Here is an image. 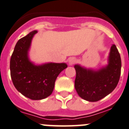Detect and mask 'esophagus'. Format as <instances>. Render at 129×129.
<instances>
[{
  "label": "esophagus",
  "instance_id": "obj_1",
  "mask_svg": "<svg viewBox=\"0 0 129 129\" xmlns=\"http://www.w3.org/2000/svg\"><path fill=\"white\" fill-rule=\"evenodd\" d=\"M76 61V60L75 58L74 57L70 58L68 60L69 64V66H72V65H73L74 63H75Z\"/></svg>",
  "mask_w": 129,
  "mask_h": 129
}]
</instances>
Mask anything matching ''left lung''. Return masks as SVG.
I'll use <instances>...</instances> for the list:
<instances>
[{
  "mask_svg": "<svg viewBox=\"0 0 129 129\" xmlns=\"http://www.w3.org/2000/svg\"><path fill=\"white\" fill-rule=\"evenodd\" d=\"M74 67L76 73L74 86L78 94L85 101L97 102L111 93L117 86L121 74V58L116 46L113 44L105 66L96 69L80 64Z\"/></svg>",
  "mask_w": 129,
  "mask_h": 129,
  "instance_id": "8db88e82",
  "label": "left lung"
}]
</instances>
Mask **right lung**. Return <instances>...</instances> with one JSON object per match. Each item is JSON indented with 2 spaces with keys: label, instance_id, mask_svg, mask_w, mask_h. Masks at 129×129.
Segmentation results:
<instances>
[{
  "label": "right lung",
  "instance_id": "add662e5",
  "mask_svg": "<svg viewBox=\"0 0 129 129\" xmlns=\"http://www.w3.org/2000/svg\"><path fill=\"white\" fill-rule=\"evenodd\" d=\"M34 30L20 39L14 47L10 60L11 76L16 90L32 100H41L53 91L59 74L67 67L66 63L47 62L36 64L29 58Z\"/></svg>",
  "mask_w": 129,
  "mask_h": 129
}]
</instances>
